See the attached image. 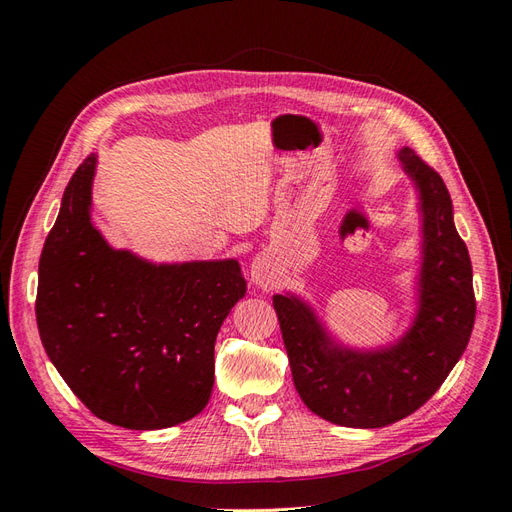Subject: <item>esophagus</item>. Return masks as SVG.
I'll list each match as a JSON object with an SVG mask.
<instances>
[{"instance_id": "esophagus-1", "label": "esophagus", "mask_w": 512, "mask_h": 512, "mask_svg": "<svg viewBox=\"0 0 512 512\" xmlns=\"http://www.w3.org/2000/svg\"><path fill=\"white\" fill-rule=\"evenodd\" d=\"M250 280L258 288H273L277 282V265L271 252H260L252 258Z\"/></svg>"}]
</instances>
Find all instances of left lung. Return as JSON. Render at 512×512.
<instances>
[{"label": "left lung", "instance_id": "obj_1", "mask_svg": "<svg viewBox=\"0 0 512 512\" xmlns=\"http://www.w3.org/2000/svg\"><path fill=\"white\" fill-rule=\"evenodd\" d=\"M397 160L414 185L421 222L406 331L389 344H346L301 294H273L297 393L314 414L342 427L376 429L421 408L461 359L474 327L472 262L451 194L410 147Z\"/></svg>", "mask_w": 512, "mask_h": 512}]
</instances>
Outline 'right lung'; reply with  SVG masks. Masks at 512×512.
<instances>
[{
	"label": "right lung",
	"instance_id": "right-lung-1",
	"mask_svg": "<svg viewBox=\"0 0 512 512\" xmlns=\"http://www.w3.org/2000/svg\"><path fill=\"white\" fill-rule=\"evenodd\" d=\"M98 156L76 168L38 265L42 346L102 421L166 429L207 406L215 337L247 282L239 260L153 262L91 222Z\"/></svg>",
	"mask_w": 512,
	"mask_h": 512
}]
</instances>
